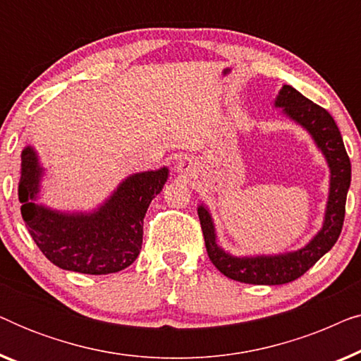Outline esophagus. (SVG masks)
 Listing matches in <instances>:
<instances>
[{
  "mask_svg": "<svg viewBox=\"0 0 361 361\" xmlns=\"http://www.w3.org/2000/svg\"><path fill=\"white\" fill-rule=\"evenodd\" d=\"M195 166H197V162L194 161V157L184 154L177 159L176 171L179 172V174H192V172L195 171Z\"/></svg>",
  "mask_w": 361,
  "mask_h": 361,
  "instance_id": "1",
  "label": "esophagus"
}]
</instances>
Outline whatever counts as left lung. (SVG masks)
<instances>
[{"mask_svg": "<svg viewBox=\"0 0 361 361\" xmlns=\"http://www.w3.org/2000/svg\"><path fill=\"white\" fill-rule=\"evenodd\" d=\"M276 106L312 135L315 145L324 152L330 167V192L322 230L305 245L293 253L278 256H253L236 258L225 253L215 241L214 221L204 205L199 207V219L204 233L207 255L216 269L226 278L246 284H286L298 279L312 268L332 246L337 243L345 219V202L352 179V164L345 151L342 135L337 123L325 108L315 105L302 93L290 85L281 88Z\"/></svg>", "mask_w": 361, "mask_h": 361, "instance_id": "obj_1", "label": "left lung"}]
</instances>
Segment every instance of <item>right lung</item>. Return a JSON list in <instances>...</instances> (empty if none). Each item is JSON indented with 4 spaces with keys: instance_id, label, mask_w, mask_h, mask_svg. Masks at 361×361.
I'll return each mask as SVG.
<instances>
[{
    "instance_id": "obj_1",
    "label": "right lung",
    "mask_w": 361,
    "mask_h": 361,
    "mask_svg": "<svg viewBox=\"0 0 361 361\" xmlns=\"http://www.w3.org/2000/svg\"><path fill=\"white\" fill-rule=\"evenodd\" d=\"M42 167L27 146L21 154L18 195L34 243L59 268L82 274H110L135 263L142 245V220L167 180V167L133 174L92 214H62L34 204Z\"/></svg>"
}]
</instances>
